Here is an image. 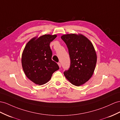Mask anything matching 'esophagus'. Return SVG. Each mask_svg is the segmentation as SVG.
I'll use <instances>...</instances> for the list:
<instances>
[{"label":"esophagus","mask_w":120,"mask_h":120,"mask_svg":"<svg viewBox=\"0 0 120 120\" xmlns=\"http://www.w3.org/2000/svg\"><path fill=\"white\" fill-rule=\"evenodd\" d=\"M58 66H59V67H60H60H61V63H58Z\"/></svg>","instance_id":"esophagus-1"}]
</instances>
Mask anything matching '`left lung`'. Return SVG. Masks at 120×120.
Returning <instances> with one entry per match:
<instances>
[{
  "label": "left lung",
  "mask_w": 120,
  "mask_h": 120,
  "mask_svg": "<svg viewBox=\"0 0 120 120\" xmlns=\"http://www.w3.org/2000/svg\"><path fill=\"white\" fill-rule=\"evenodd\" d=\"M61 38L67 45L70 58V68L64 75L70 83L80 86L93 75L97 62L96 51L90 40L82 34H67Z\"/></svg>",
  "instance_id": "1"
}]
</instances>
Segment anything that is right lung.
I'll list each match as a JSON object with an SVG mask.
<instances>
[{
  "mask_svg": "<svg viewBox=\"0 0 120 120\" xmlns=\"http://www.w3.org/2000/svg\"><path fill=\"white\" fill-rule=\"evenodd\" d=\"M57 35L45 34L35 36L27 43L21 58L22 68L26 76L34 83L42 85L50 81L53 73L59 69L52 60L50 42Z\"/></svg>",
  "mask_w": 120,
  "mask_h": 120,
  "instance_id": "obj_1",
  "label": "right lung"
}]
</instances>
